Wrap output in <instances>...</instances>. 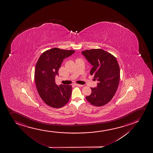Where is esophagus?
<instances>
[{
    "instance_id": "obj_1",
    "label": "esophagus",
    "mask_w": 153,
    "mask_h": 153,
    "mask_svg": "<svg viewBox=\"0 0 153 153\" xmlns=\"http://www.w3.org/2000/svg\"><path fill=\"white\" fill-rule=\"evenodd\" d=\"M75 85L77 86H80V87H82V86H83V85H81V84H74Z\"/></svg>"
}]
</instances>
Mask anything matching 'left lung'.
<instances>
[{"instance_id": "obj_1", "label": "left lung", "mask_w": 153, "mask_h": 153, "mask_svg": "<svg viewBox=\"0 0 153 153\" xmlns=\"http://www.w3.org/2000/svg\"><path fill=\"white\" fill-rule=\"evenodd\" d=\"M82 53L93 65L91 75L98 81L86 99L93 106H104L113 98L118 87L120 68L116 58L102 49L85 50Z\"/></svg>"}]
</instances>
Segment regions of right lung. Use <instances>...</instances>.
Here are the masks:
<instances>
[{
    "label": "right lung",
    "instance_id": "right-lung-1",
    "mask_svg": "<svg viewBox=\"0 0 153 153\" xmlns=\"http://www.w3.org/2000/svg\"><path fill=\"white\" fill-rule=\"evenodd\" d=\"M75 52L53 48L44 51L35 66L34 77L37 92L45 104L55 108H61L69 102L71 95L72 86L57 85L55 76L63 59Z\"/></svg>",
    "mask_w": 153,
    "mask_h": 153
}]
</instances>
